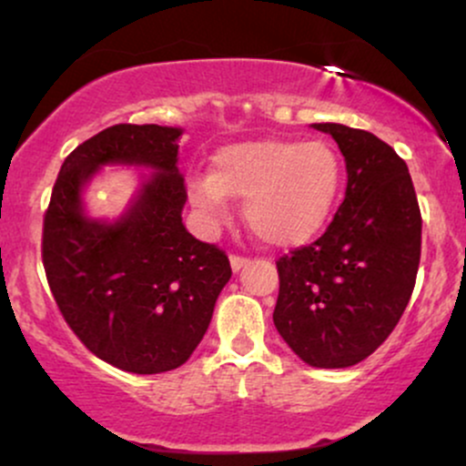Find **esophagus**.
Instances as JSON below:
<instances>
[{
	"label": "esophagus",
	"instance_id": "esophagus-1",
	"mask_svg": "<svg viewBox=\"0 0 466 466\" xmlns=\"http://www.w3.org/2000/svg\"><path fill=\"white\" fill-rule=\"evenodd\" d=\"M248 263H249V258H245V256H238V254L229 256V265H232V271H240Z\"/></svg>",
	"mask_w": 466,
	"mask_h": 466
}]
</instances>
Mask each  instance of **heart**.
Instances as JSON below:
<instances>
[{"label":"heart","instance_id":"obj_1","mask_svg":"<svg viewBox=\"0 0 466 466\" xmlns=\"http://www.w3.org/2000/svg\"><path fill=\"white\" fill-rule=\"evenodd\" d=\"M341 175L329 142L265 137L218 148L210 175H197L188 195L210 223L226 218L228 199H245V223L256 237L271 248H298L329 221Z\"/></svg>","mask_w":466,"mask_h":466}]
</instances>
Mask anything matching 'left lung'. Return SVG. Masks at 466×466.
Wrapping results in <instances>:
<instances>
[{"label": "left lung", "mask_w": 466, "mask_h": 466, "mask_svg": "<svg viewBox=\"0 0 466 466\" xmlns=\"http://www.w3.org/2000/svg\"><path fill=\"white\" fill-rule=\"evenodd\" d=\"M346 159V197L326 232L276 260L274 324L315 368L372 355L408 307L420 263V208L408 164L372 133L324 122Z\"/></svg>", "instance_id": "left-lung-1"}]
</instances>
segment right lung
Masks as SVG:
<instances>
[{
  "mask_svg": "<svg viewBox=\"0 0 466 466\" xmlns=\"http://www.w3.org/2000/svg\"><path fill=\"white\" fill-rule=\"evenodd\" d=\"M181 129L114 125L67 155L44 217L41 256L74 335L120 370L157 374L190 360L232 276L226 251L181 223L188 192L177 170ZM105 163L158 170L116 224L82 215L79 192Z\"/></svg>",
  "mask_w": 466,
  "mask_h": 466,
  "instance_id": "1",
  "label": "right lung"
}]
</instances>
